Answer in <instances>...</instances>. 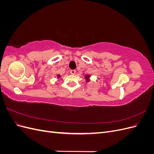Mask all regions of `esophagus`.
<instances>
[{
    "instance_id": "obj_1",
    "label": "esophagus",
    "mask_w": 154,
    "mask_h": 154,
    "mask_svg": "<svg viewBox=\"0 0 154 154\" xmlns=\"http://www.w3.org/2000/svg\"><path fill=\"white\" fill-rule=\"evenodd\" d=\"M70 73L74 75V74H76V71L75 70H71V71H70Z\"/></svg>"
}]
</instances>
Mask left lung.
Returning a JSON list of instances; mask_svg holds the SVG:
<instances>
[{"label": "left lung", "instance_id": "1", "mask_svg": "<svg viewBox=\"0 0 154 154\" xmlns=\"http://www.w3.org/2000/svg\"><path fill=\"white\" fill-rule=\"evenodd\" d=\"M85 78L86 79V82H88L90 81V75H88V74H87V75H86L85 76Z\"/></svg>", "mask_w": 154, "mask_h": 154}]
</instances>
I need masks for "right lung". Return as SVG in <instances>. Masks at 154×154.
<instances>
[{
	"label": "right lung",
	"instance_id": "add662e5",
	"mask_svg": "<svg viewBox=\"0 0 154 154\" xmlns=\"http://www.w3.org/2000/svg\"><path fill=\"white\" fill-rule=\"evenodd\" d=\"M60 76H60V74H58V75H57V77H58V78H60Z\"/></svg>",
	"mask_w": 154,
	"mask_h": 154
}]
</instances>
